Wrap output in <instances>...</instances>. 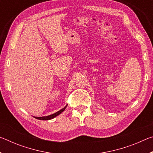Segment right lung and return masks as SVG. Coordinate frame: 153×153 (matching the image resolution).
Segmentation results:
<instances>
[{
  "mask_svg": "<svg viewBox=\"0 0 153 153\" xmlns=\"http://www.w3.org/2000/svg\"><path fill=\"white\" fill-rule=\"evenodd\" d=\"M66 107H67V106H66V107H65L64 108H62L61 110L57 111V112L55 113L52 114V115H51L46 116V117H34L36 119H37V120H51V119H53L54 117H55L56 116H57V115H59V114H61L65 109Z\"/></svg>",
  "mask_w": 153,
  "mask_h": 153,
  "instance_id": "1",
  "label": "right lung"
}]
</instances>
